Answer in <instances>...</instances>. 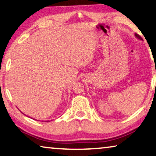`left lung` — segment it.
I'll use <instances>...</instances> for the list:
<instances>
[{
  "instance_id": "left-lung-1",
  "label": "left lung",
  "mask_w": 156,
  "mask_h": 156,
  "mask_svg": "<svg viewBox=\"0 0 156 156\" xmlns=\"http://www.w3.org/2000/svg\"><path fill=\"white\" fill-rule=\"evenodd\" d=\"M134 36H135V37H136V38H137V39H139V40H140V41H141V40H142V38H141V36H139V35H138V34H134Z\"/></svg>"
}]
</instances>
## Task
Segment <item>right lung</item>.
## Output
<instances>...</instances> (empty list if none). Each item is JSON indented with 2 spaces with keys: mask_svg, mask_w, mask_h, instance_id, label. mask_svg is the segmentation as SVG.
<instances>
[{
  "mask_svg": "<svg viewBox=\"0 0 156 156\" xmlns=\"http://www.w3.org/2000/svg\"><path fill=\"white\" fill-rule=\"evenodd\" d=\"M48 121H49V120H48Z\"/></svg>",
  "mask_w": 156,
  "mask_h": 156,
  "instance_id": "1",
  "label": "right lung"
}]
</instances>
